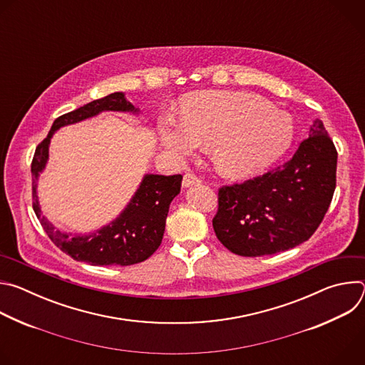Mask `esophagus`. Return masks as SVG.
Segmentation results:
<instances>
[{
  "label": "esophagus",
  "instance_id": "esophagus-1",
  "mask_svg": "<svg viewBox=\"0 0 365 365\" xmlns=\"http://www.w3.org/2000/svg\"><path fill=\"white\" fill-rule=\"evenodd\" d=\"M199 183H200V179H199L193 172H186V173H185L183 180H182V186H183V187H189V186L199 185Z\"/></svg>",
  "mask_w": 365,
  "mask_h": 365
}]
</instances>
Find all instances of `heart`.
Here are the masks:
<instances>
[{
    "instance_id": "obj_1",
    "label": "heart",
    "mask_w": 365,
    "mask_h": 365,
    "mask_svg": "<svg viewBox=\"0 0 365 365\" xmlns=\"http://www.w3.org/2000/svg\"><path fill=\"white\" fill-rule=\"evenodd\" d=\"M180 121L163 117L162 144L176 155L211 147L217 170L228 178L264 172L293 140L292 118L264 98L248 92H199L180 102Z\"/></svg>"
}]
</instances>
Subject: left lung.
I'll use <instances>...</instances> for the list:
<instances>
[{
  "instance_id": "8db88e82",
  "label": "left lung",
  "mask_w": 365,
  "mask_h": 365,
  "mask_svg": "<svg viewBox=\"0 0 365 365\" xmlns=\"http://www.w3.org/2000/svg\"><path fill=\"white\" fill-rule=\"evenodd\" d=\"M336 159L334 141L317 118L289 162L220 187L212 220L218 240L242 257L270 255L307 241L331 205Z\"/></svg>"
}]
</instances>
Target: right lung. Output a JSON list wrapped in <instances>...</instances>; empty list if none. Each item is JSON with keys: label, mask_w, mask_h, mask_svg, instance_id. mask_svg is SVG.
Wrapping results in <instances>:
<instances>
[{"label": "right lung", "mask_w": 365, "mask_h": 365, "mask_svg": "<svg viewBox=\"0 0 365 365\" xmlns=\"http://www.w3.org/2000/svg\"><path fill=\"white\" fill-rule=\"evenodd\" d=\"M102 111L137 113L138 110L123 92H114L56 118L47 137L36 147L31 162L33 210L48 238L76 262L92 266H131L144 262L160 247L170 202L180 192L182 175H145L121 215L91 235L72 237L56 230L41 215L37 199V178L46 166L51 135L63 125L79 123Z\"/></svg>", "instance_id": "1"}]
</instances>
